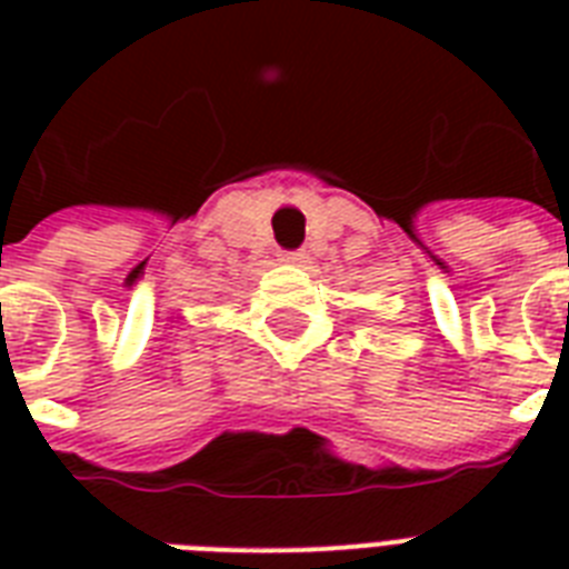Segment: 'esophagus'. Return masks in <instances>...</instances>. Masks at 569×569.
<instances>
[{"mask_svg": "<svg viewBox=\"0 0 569 569\" xmlns=\"http://www.w3.org/2000/svg\"><path fill=\"white\" fill-rule=\"evenodd\" d=\"M280 262H286V266H303V262H307V253H303V250H283V253H280Z\"/></svg>", "mask_w": 569, "mask_h": 569, "instance_id": "obj_1", "label": "esophagus"}]
</instances>
